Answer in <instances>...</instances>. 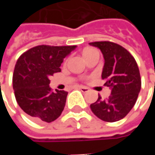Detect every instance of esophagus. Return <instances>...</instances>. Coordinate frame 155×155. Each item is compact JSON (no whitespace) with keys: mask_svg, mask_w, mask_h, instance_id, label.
<instances>
[{"mask_svg":"<svg viewBox=\"0 0 155 155\" xmlns=\"http://www.w3.org/2000/svg\"><path fill=\"white\" fill-rule=\"evenodd\" d=\"M79 89H80L82 92H88V91H90V89L88 87H85V86H79Z\"/></svg>","mask_w":155,"mask_h":155,"instance_id":"obj_1","label":"esophagus"}]
</instances>
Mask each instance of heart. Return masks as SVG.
<instances>
[{
  "mask_svg": "<svg viewBox=\"0 0 155 155\" xmlns=\"http://www.w3.org/2000/svg\"><path fill=\"white\" fill-rule=\"evenodd\" d=\"M94 51H94V50H93V49H87V50H85V51H84V56L88 54H91V53L94 52Z\"/></svg>",
  "mask_w": 155,
  "mask_h": 155,
  "instance_id": "obj_1",
  "label": "heart"
}]
</instances>
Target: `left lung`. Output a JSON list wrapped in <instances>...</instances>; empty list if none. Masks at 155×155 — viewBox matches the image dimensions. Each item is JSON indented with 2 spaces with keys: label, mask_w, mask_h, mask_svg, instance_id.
<instances>
[{
  "label": "left lung",
  "mask_w": 155,
  "mask_h": 155,
  "mask_svg": "<svg viewBox=\"0 0 155 155\" xmlns=\"http://www.w3.org/2000/svg\"><path fill=\"white\" fill-rule=\"evenodd\" d=\"M89 44L100 49L104 59L101 77L111 94L107 100H98L91 104L92 112L101 120L115 122L130 112L141 89L140 71L134 58L126 49L110 41Z\"/></svg>",
  "instance_id": "8db88e82"
}]
</instances>
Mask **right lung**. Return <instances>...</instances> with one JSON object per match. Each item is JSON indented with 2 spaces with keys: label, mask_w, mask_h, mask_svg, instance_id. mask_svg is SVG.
I'll return each instance as SVG.
<instances>
[{
  "label": "right lung",
  "mask_w": 155,
  "mask_h": 155,
  "mask_svg": "<svg viewBox=\"0 0 155 155\" xmlns=\"http://www.w3.org/2000/svg\"><path fill=\"white\" fill-rule=\"evenodd\" d=\"M76 47L38 45L17 60L12 78L15 100L32 120L51 123L61 114L68 92H52L49 78L61 72L64 59Z\"/></svg>",
  "instance_id": "right-lung-1"
}]
</instances>
